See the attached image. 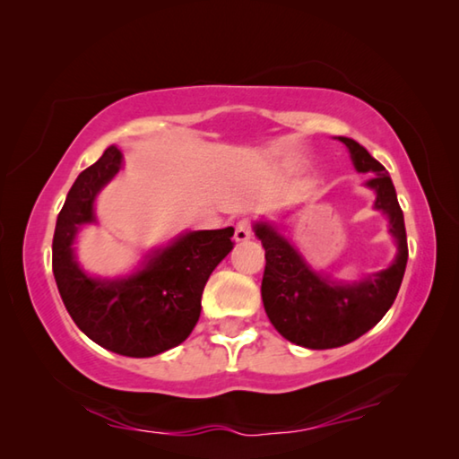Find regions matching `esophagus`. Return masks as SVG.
<instances>
[{
	"label": "esophagus",
	"mask_w": 459,
	"mask_h": 459,
	"mask_svg": "<svg viewBox=\"0 0 459 459\" xmlns=\"http://www.w3.org/2000/svg\"><path fill=\"white\" fill-rule=\"evenodd\" d=\"M251 235H253L251 221L249 218H241V221L235 224V238L241 243V241H247V238H251Z\"/></svg>",
	"instance_id": "obj_1"
}]
</instances>
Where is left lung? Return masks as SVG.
<instances>
[{
	"mask_svg": "<svg viewBox=\"0 0 459 459\" xmlns=\"http://www.w3.org/2000/svg\"><path fill=\"white\" fill-rule=\"evenodd\" d=\"M339 141L347 144L355 169L374 173L368 186L377 194L376 208L390 216V232L398 241V255L388 269L369 275L366 281L339 286L310 272L294 247L272 227L257 224L255 235L265 249L261 298L269 321L281 337L308 349L347 345L380 323L396 300L409 259L404 216L386 167L377 163L353 138L341 136Z\"/></svg>",
	"mask_w": 459,
	"mask_h": 459,
	"instance_id": "8db88e82",
	"label": "left lung"
}]
</instances>
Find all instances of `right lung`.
Masks as SVG:
<instances>
[{
	"mask_svg": "<svg viewBox=\"0 0 459 459\" xmlns=\"http://www.w3.org/2000/svg\"><path fill=\"white\" fill-rule=\"evenodd\" d=\"M120 165V151L108 147L71 186L56 218L53 272L65 308L87 337L114 353L151 358L190 337L200 318L204 286L235 245V229L187 232L126 280L90 278L77 267L71 245L77 229L93 221L96 194Z\"/></svg>",
	"mask_w": 459,
	"mask_h": 459,
	"instance_id": "1",
	"label": "right lung"
}]
</instances>
